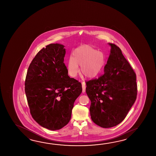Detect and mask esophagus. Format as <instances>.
<instances>
[{
	"label": "esophagus",
	"instance_id": "esophagus-1",
	"mask_svg": "<svg viewBox=\"0 0 156 156\" xmlns=\"http://www.w3.org/2000/svg\"><path fill=\"white\" fill-rule=\"evenodd\" d=\"M82 87H83V93H84L85 92V89H86V86H85V82L82 83Z\"/></svg>",
	"mask_w": 156,
	"mask_h": 156
}]
</instances>
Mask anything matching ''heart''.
I'll return each mask as SVG.
<instances>
[{"label": "heart", "instance_id": "obj_1", "mask_svg": "<svg viewBox=\"0 0 156 156\" xmlns=\"http://www.w3.org/2000/svg\"><path fill=\"white\" fill-rule=\"evenodd\" d=\"M105 58L103 52L87 44L77 47L73 51L67 62V70L71 77L76 76L79 72L87 78H94L103 71Z\"/></svg>", "mask_w": 156, "mask_h": 156}]
</instances>
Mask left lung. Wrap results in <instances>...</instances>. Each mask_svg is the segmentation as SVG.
<instances>
[{"mask_svg":"<svg viewBox=\"0 0 156 156\" xmlns=\"http://www.w3.org/2000/svg\"><path fill=\"white\" fill-rule=\"evenodd\" d=\"M109 44L111 50L104 73L86 82L91 118L105 128L116 126L125 119L137 95L136 73L119 47Z\"/></svg>","mask_w":156,"mask_h":156,"instance_id":"left-lung-1","label":"left lung"}]
</instances>
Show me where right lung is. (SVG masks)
Here are the masks:
<instances>
[{
  "label": "right lung",
  "instance_id": "obj_1",
  "mask_svg": "<svg viewBox=\"0 0 156 156\" xmlns=\"http://www.w3.org/2000/svg\"><path fill=\"white\" fill-rule=\"evenodd\" d=\"M64 46L50 44L37 53L27 71L25 93L30 113L40 126L51 130L67 125L82 85L68 76Z\"/></svg>",
  "mask_w": 156,
  "mask_h": 156
}]
</instances>
